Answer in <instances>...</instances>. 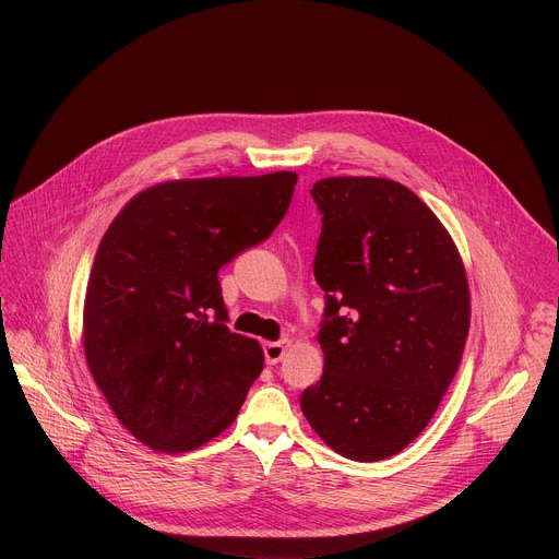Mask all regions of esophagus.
I'll return each instance as SVG.
<instances>
[{"mask_svg": "<svg viewBox=\"0 0 559 559\" xmlns=\"http://www.w3.org/2000/svg\"><path fill=\"white\" fill-rule=\"evenodd\" d=\"M292 347V341H278V343H267L265 345V360H267V365H276V362H281L283 360V356H285V352Z\"/></svg>", "mask_w": 559, "mask_h": 559, "instance_id": "esophagus-1", "label": "esophagus"}]
</instances>
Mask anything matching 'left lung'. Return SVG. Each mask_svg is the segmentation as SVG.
Returning <instances> with one entry per match:
<instances>
[{
  "label": "left lung",
  "mask_w": 559,
  "mask_h": 559,
  "mask_svg": "<svg viewBox=\"0 0 559 559\" xmlns=\"http://www.w3.org/2000/svg\"><path fill=\"white\" fill-rule=\"evenodd\" d=\"M313 276L325 292V371L300 395L311 429L343 457L378 462L433 418L468 334L466 272L440 218L405 186L330 177Z\"/></svg>",
  "instance_id": "1"
}]
</instances>
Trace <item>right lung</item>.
<instances>
[{
    "label": "right lung",
    "mask_w": 559,
    "mask_h": 559,
    "mask_svg": "<svg viewBox=\"0 0 559 559\" xmlns=\"http://www.w3.org/2000/svg\"><path fill=\"white\" fill-rule=\"evenodd\" d=\"M296 173L179 179L132 197L104 234L84 300V352L119 423L154 451L225 431L263 371L229 332L218 270L283 221Z\"/></svg>",
    "instance_id": "obj_1"
}]
</instances>
